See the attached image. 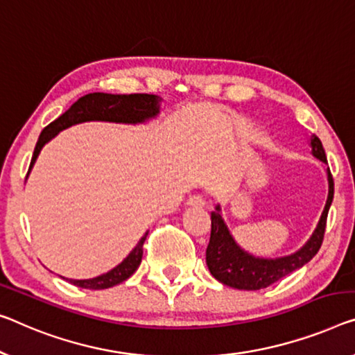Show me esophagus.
<instances>
[{"label": "esophagus", "mask_w": 355, "mask_h": 355, "mask_svg": "<svg viewBox=\"0 0 355 355\" xmlns=\"http://www.w3.org/2000/svg\"><path fill=\"white\" fill-rule=\"evenodd\" d=\"M187 205H188V207L202 209L204 205H205V202H204V199L200 198V196H191V198H189V199L187 200Z\"/></svg>", "instance_id": "obj_1"}]
</instances>
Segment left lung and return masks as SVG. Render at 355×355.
Returning a JSON list of instances; mask_svg holds the SVG:
<instances>
[{"label": "left lung", "mask_w": 355, "mask_h": 355, "mask_svg": "<svg viewBox=\"0 0 355 355\" xmlns=\"http://www.w3.org/2000/svg\"><path fill=\"white\" fill-rule=\"evenodd\" d=\"M311 146H313V155L317 159L327 164L325 150L322 146L319 137H311ZM327 177H329V198H327L325 209L322 211L317 228L309 237V241L300 248L298 252L288 257L276 258V260H268V258H257L247 253L245 250L236 244L230 234L228 226L225 225L220 214V205H216L215 211H211V231L210 241L205 252V261H207L209 271L218 282L228 285V287L237 290H260L266 288L274 282H277L296 269L303 268L306 263L313 260V257L319 252L324 241L327 215H329L333 191H335V183L330 168H327Z\"/></svg>", "instance_id": "1"}]
</instances>
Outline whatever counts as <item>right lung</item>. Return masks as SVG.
Returning a JSON list of instances; mask_svg holds the SVG:
<instances>
[{"label":"right lung","mask_w":355,"mask_h":355,"mask_svg":"<svg viewBox=\"0 0 355 355\" xmlns=\"http://www.w3.org/2000/svg\"><path fill=\"white\" fill-rule=\"evenodd\" d=\"M159 113V98L156 95L150 94H130V95H111V94H102L94 92L84 95L67 110L65 113L59 116L55 121L44 127L41 132L38 144L35 146L33 157H31L28 173L33 167V164L38 157L40 151L42 150L47 141L59 134L60 130L67 129V127L75 125L79 123H86V121H110V123H125V124H137L144 123V121L155 118ZM26 173V175H28ZM148 232L139 241L129 255L124 258L123 263L111 269L107 274L94 277V279H84V280H70L73 285L81 288L89 290H103L114 287L125 279H129L132 274L137 271L140 266L141 257H144V244L146 241Z\"/></svg>","instance_id":"add662e5"}]
</instances>
